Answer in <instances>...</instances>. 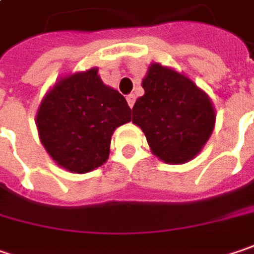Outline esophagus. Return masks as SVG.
Masks as SVG:
<instances>
[{"label": "esophagus", "instance_id": "34e87169", "mask_svg": "<svg viewBox=\"0 0 254 254\" xmlns=\"http://www.w3.org/2000/svg\"><path fill=\"white\" fill-rule=\"evenodd\" d=\"M127 103H128V106H130V107L133 108L134 103H135V95L134 94L127 95Z\"/></svg>", "mask_w": 254, "mask_h": 254}]
</instances>
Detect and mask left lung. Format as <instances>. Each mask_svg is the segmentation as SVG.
<instances>
[{
    "instance_id": "1",
    "label": "left lung",
    "mask_w": 254,
    "mask_h": 254,
    "mask_svg": "<svg viewBox=\"0 0 254 254\" xmlns=\"http://www.w3.org/2000/svg\"><path fill=\"white\" fill-rule=\"evenodd\" d=\"M141 85L144 95L133 107V123L141 128L151 153L167 164L193 160L216 124L209 94L183 72L151 63Z\"/></svg>"
}]
</instances>
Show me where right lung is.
<instances>
[{
  "mask_svg": "<svg viewBox=\"0 0 254 254\" xmlns=\"http://www.w3.org/2000/svg\"><path fill=\"white\" fill-rule=\"evenodd\" d=\"M131 121L126 98L103 83L91 67L58 78L37 110L38 137L61 169L84 174L103 166L110 156L111 135Z\"/></svg>",
  "mask_w": 254,
  "mask_h": 254,
  "instance_id": "obj_1",
  "label": "right lung"
}]
</instances>
